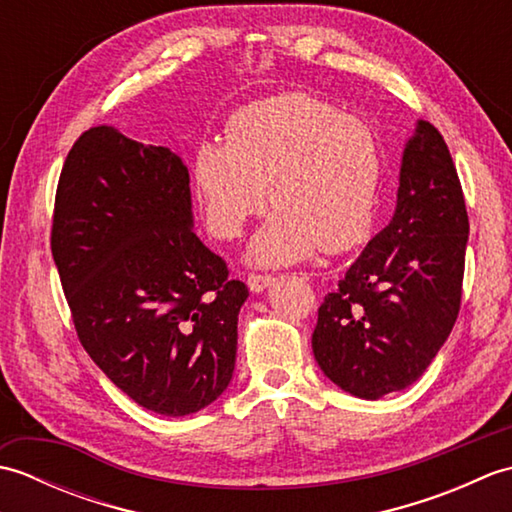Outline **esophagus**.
<instances>
[{
	"instance_id": "34e87169",
	"label": "esophagus",
	"mask_w": 512,
	"mask_h": 512,
	"mask_svg": "<svg viewBox=\"0 0 512 512\" xmlns=\"http://www.w3.org/2000/svg\"><path fill=\"white\" fill-rule=\"evenodd\" d=\"M273 281H275V277L268 275V273H250L248 275V288L253 292H262L270 284H273Z\"/></svg>"
}]
</instances>
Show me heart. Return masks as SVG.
<instances>
[{"label":"heart","instance_id":"obj_1","mask_svg":"<svg viewBox=\"0 0 512 512\" xmlns=\"http://www.w3.org/2000/svg\"><path fill=\"white\" fill-rule=\"evenodd\" d=\"M193 178L206 224L224 239L242 233L270 195L277 209L250 259L279 266L317 246L343 253L363 242L376 217L383 147L372 127L336 105L281 94L233 114L226 140L200 143Z\"/></svg>","mask_w":512,"mask_h":512}]
</instances>
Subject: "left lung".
Returning <instances> with one entry per match:
<instances>
[{"mask_svg": "<svg viewBox=\"0 0 512 512\" xmlns=\"http://www.w3.org/2000/svg\"><path fill=\"white\" fill-rule=\"evenodd\" d=\"M466 242L451 151L420 121L402 156L394 217L319 308L312 352L323 374L365 400L416 383L458 319Z\"/></svg>", "mask_w": 512, "mask_h": 512, "instance_id": "left-lung-1", "label": "left lung"}]
</instances>
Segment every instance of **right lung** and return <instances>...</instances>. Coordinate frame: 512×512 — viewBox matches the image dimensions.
Here are the masks:
<instances>
[{
	"label": "right lung",
	"instance_id": "1",
	"mask_svg": "<svg viewBox=\"0 0 512 512\" xmlns=\"http://www.w3.org/2000/svg\"><path fill=\"white\" fill-rule=\"evenodd\" d=\"M189 169L116 127L83 132L63 162L50 248L85 352L160 416H187L233 378L248 297L191 231Z\"/></svg>",
	"mask_w": 512,
	"mask_h": 512
}]
</instances>
